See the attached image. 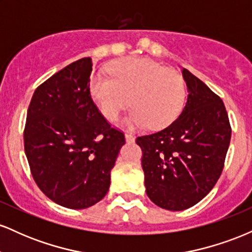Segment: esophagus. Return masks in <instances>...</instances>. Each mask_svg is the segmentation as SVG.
Returning <instances> with one entry per match:
<instances>
[{
	"label": "esophagus",
	"instance_id": "esophagus-1",
	"mask_svg": "<svg viewBox=\"0 0 252 252\" xmlns=\"http://www.w3.org/2000/svg\"><path fill=\"white\" fill-rule=\"evenodd\" d=\"M124 137H126V143H132V142H135V136H134V135L128 134V132H126V134L124 135Z\"/></svg>",
	"mask_w": 252,
	"mask_h": 252
}]
</instances>
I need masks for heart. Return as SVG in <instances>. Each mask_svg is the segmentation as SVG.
Listing matches in <instances>:
<instances>
[{"label": "heart", "instance_id": "heart-1", "mask_svg": "<svg viewBox=\"0 0 252 252\" xmlns=\"http://www.w3.org/2000/svg\"><path fill=\"white\" fill-rule=\"evenodd\" d=\"M111 78L94 74L90 94L103 116L115 120L124 108L132 110L123 120L128 128L162 129L178 118L186 99L180 74L146 58L120 60L109 67Z\"/></svg>", "mask_w": 252, "mask_h": 252}]
</instances>
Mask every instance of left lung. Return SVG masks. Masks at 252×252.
I'll return each instance as SVG.
<instances>
[{
  "instance_id": "8db88e82",
  "label": "left lung",
  "mask_w": 252,
  "mask_h": 252,
  "mask_svg": "<svg viewBox=\"0 0 252 252\" xmlns=\"http://www.w3.org/2000/svg\"><path fill=\"white\" fill-rule=\"evenodd\" d=\"M181 72L189 96L180 116L161 131L136 138L143 152L147 195L169 211L189 209L209 194L231 140L222 100L189 70Z\"/></svg>"
}]
</instances>
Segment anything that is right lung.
<instances>
[{"label": "right lung", "instance_id": "add662e5", "mask_svg": "<svg viewBox=\"0 0 252 252\" xmlns=\"http://www.w3.org/2000/svg\"><path fill=\"white\" fill-rule=\"evenodd\" d=\"M92 60L57 72L34 92L25 126V153L43 194L83 210L108 193L111 169L126 140L111 128L90 94Z\"/></svg>", "mask_w": 252, "mask_h": 252}]
</instances>
